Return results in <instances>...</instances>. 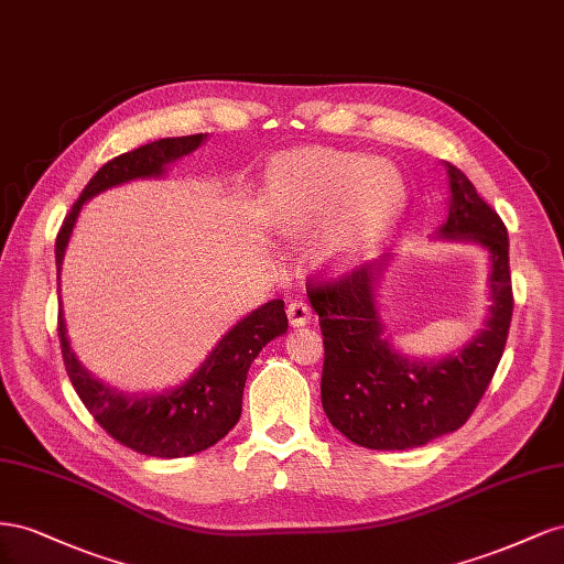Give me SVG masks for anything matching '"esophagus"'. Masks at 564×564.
<instances>
[{
  "label": "esophagus",
  "instance_id": "34e87169",
  "mask_svg": "<svg viewBox=\"0 0 564 564\" xmlns=\"http://www.w3.org/2000/svg\"><path fill=\"white\" fill-rule=\"evenodd\" d=\"M285 314H288V321H291V326H304L312 321V307L304 300H293L288 304Z\"/></svg>",
  "mask_w": 564,
  "mask_h": 564
}]
</instances>
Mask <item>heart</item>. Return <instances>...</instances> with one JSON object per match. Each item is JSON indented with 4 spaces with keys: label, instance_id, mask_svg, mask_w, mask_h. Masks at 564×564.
I'll list each match as a JSON object with an SVG mask.
<instances>
[{
    "label": "heart",
    "instance_id": "1",
    "mask_svg": "<svg viewBox=\"0 0 564 564\" xmlns=\"http://www.w3.org/2000/svg\"><path fill=\"white\" fill-rule=\"evenodd\" d=\"M273 215L295 231H307L333 215L321 236V257L349 264L388 234L404 205L399 172L359 153L302 149L279 158L267 176Z\"/></svg>",
    "mask_w": 564,
    "mask_h": 564
}]
</instances>
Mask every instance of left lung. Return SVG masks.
Listing matches in <instances>:
<instances>
[{
  "mask_svg": "<svg viewBox=\"0 0 564 564\" xmlns=\"http://www.w3.org/2000/svg\"><path fill=\"white\" fill-rule=\"evenodd\" d=\"M452 200L437 238L477 243L489 252L491 307L487 326L442 359L421 361L392 349L378 316V281L390 257L310 285L324 333L321 404L333 427L354 444L380 452L423 446L465 425L503 357L512 285L508 231L458 167L446 163Z\"/></svg>",
  "mask_w": 564,
  "mask_h": 564,
  "instance_id": "8db88e82",
  "label": "left lung"
}]
</instances>
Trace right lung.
Listing matches in <instances>:
<instances>
[{
  "instance_id": "add662e5",
  "label": "right lung",
  "mask_w": 564,
  "mask_h": 564,
  "mask_svg": "<svg viewBox=\"0 0 564 564\" xmlns=\"http://www.w3.org/2000/svg\"><path fill=\"white\" fill-rule=\"evenodd\" d=\"M207 134L158 139L122 153L96 172L56 236V269L61 264L83 205L96 193L149 176H163L167 165L196 151ZM288 330L283 300H271L250 312L221 337L217 347L188 380L155 394H127L94 378L77 361L66 335V321L58 312V337L63 364L77 397L112 440L143 456L184 458L227 437L243 406V388L250 364L267 343Z\"/></svg>"
}]
</instances>
